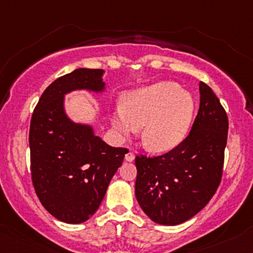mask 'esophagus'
Returning a JSON list of instances; mask_svg holds the SVG:
<instances>
[{
  "label": "esophagus",
  "mask_w": 253,
  "mask_h": 253,
  "mask_svg": "<svg viewBox=\"0 0 253 253\" xmlns=\"http://www.w3.org/2000/svg\"><path fill=\"white\" fill-rule=\"evenodd\" d=\"M134 154H133V152H127L126 154V156H125V160L126 161H128V162H132V161H134Z\"/></svg>",
  "instance_id": "1"
}]
</instances>
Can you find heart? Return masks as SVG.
<instances>
[{
  "label": "heart",
  "instance_id": "heart-1",
  "mask_svg": "<svg viewBox=\"0 0 253 253\" xmlns=\"http://www.w3.org/2000/svg\"><path fill=\"white\" fill-rule=\"evenodd\" d=\"M194 99L176 83L161 82L127 92L112 124L122 138L143 127L141 140L150 151L168 152L184 141L194 116Z\"/></svg>",
  "mask_w": 253,
  "mask_h": 253
}]
</instances>
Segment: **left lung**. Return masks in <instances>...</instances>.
Here are the masks:
<instances>
[{
	"instance_id": "left-lung-1",
	"label": "left lung",
	"mask_w": 253,
	"mask_h": 253,
	"mask_svg": "<svg viewBox=\"0 0 253 253\" xmlns=\"http://www.w3.org/2000/svg\"><path fill=\"white\" fill-rule=\"evenodd\" d=\"M201 103L190 134L175 149L135 157V197L158 224L190 220L209 203L221 182L228 118L210 86L199 84Z\"/></svg>"
}]
</instances>
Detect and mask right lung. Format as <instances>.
I'll return each mask as SVG.
<instances>
[{"label":"right lung","instance_id":"obj_1","mask_svg":"<svg viewBox=\"0 0 253 253\" xmlns=\"http://www.w3.org/2000/svg\"><path fill=\"white\" fill-rule=\"evenodd\" d=\"M103 73V69L79 68L57 78L32 114L29 141L33 187L42 205L66 223H82L97 211L128 152L108 145L92 127L76 124L65 113L66 93L102 92Z\"/></svg>","mask_w":253,"mask_h":253}]
</instances>
